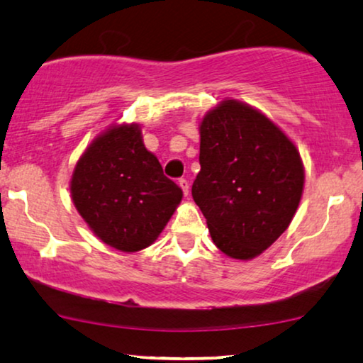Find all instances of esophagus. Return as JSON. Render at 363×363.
I'll list each match as a JSON object with an SVG mask.
<instances>
[{
	"instance_id": "1",
	"label": "esophagus",
	"mask_w": 363,
	"mask_h": 363,
	"mask_svg": "<svg viewBox=\"0 0 363 363\" xmlns=\"http://www.w3.org/2000/svg\"><path fill=\"white\" fill-rule=\"evenodd\" d=\"M178 186L182 188L183 190V195H188V188H190V183H188V180H185V178H180V180H178Z\"/></svg>"
}]
</instances>
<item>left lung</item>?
I'll return each instance as SVG.
<instances>
[{
    "instance_id": "left-lung-1",
    "label": "left lung",
    "mask_w": 363,
    "mask_h": 363,
    "mask_svg": "<svg viewBox=\"0 0 363 363\" xmlns=\"http://www.w3.org/2000/svg\"><path fill=\"white\" fill-rule=\"evenodd\" d=\"M193 200L211 240L233 259L267 250L291 225L304 165L291 138L257 108L226 99L201 118Z\"/></svg>"
}]
</instances>
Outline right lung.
<instances>
[{
  "label": "right lung",
  "mask_w": 363,
  "mask_h": 363,
  "mask_svg": "<svg viewBox=\"0 0 363 363\" xmlns=\"http://www.w3.org/2000/svg\"><path fill=\"white\" fill-rule=\"evenodd\" d=\"M71 196L99 240L135 252L157 240L183 191L143 145L140 127L122 123L101 133L79 158Z\"/></svg>",
  "instance_id": "obj_1"
}]
</instances>
